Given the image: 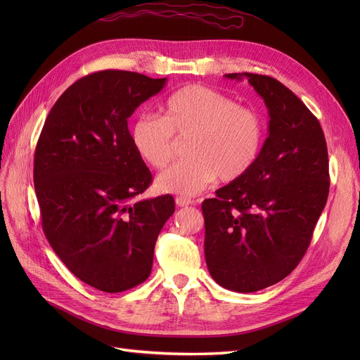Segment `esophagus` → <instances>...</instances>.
Returning a JSON list of instances; mask_svg holds the SVG:
<instances>
[{
    "instance_id": "obj_1",
    "label": "esophagus",
    "mask_w": 360,
    "mask_h": 360,
    "mask_svg": "<svg viewBox=\"0 0 360 360\" xmlns=\"http://www.w3.org/2000/svg\"><path fill=\"white\" fill-rule=\"evenodd\" d=\"M176 204H177L179 207H186V205H192V204H193V200L184 198V197H177V198H176Z\"/></svg>"
}]
</instances>
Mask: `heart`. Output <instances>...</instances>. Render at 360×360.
<instances>
[{
    "instance_id": "obj_1",
    "label": "heart",
    "mask_w": 360,
    "mask_h": 360,
    "mask_svg": "<svg viewBox=\"0 0 360 360\" xmlns=\"http://www.w3.org/2000/svg\"><path fill=\"white\" fill-rule=\"evenodd\" d=\"M162 117L143 114L130 124V141L150 167L165 169L176 158V136H186L183 159L158 179L162 192L195 195L219 176L243 177L255 165L264 143V124L249 106L205 85L191 84L171 93Z\"/></svg>"
}]
</instances>
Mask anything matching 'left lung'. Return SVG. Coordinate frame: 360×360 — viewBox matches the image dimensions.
I'll return each mask as SVG.
<instances>
[{
	"mask_svg": "<svg viewBox=\"0 0 360 360\" xmlns=\"http://www.w3.org/2000/svg\"><path fill=\"white\" fill-rule=\"evenodd\" d=\"M243 78L269 110V136L243 177L202 201L204 254L212 278L224 288L254 292L297 267L329 195L328 146L320 122L275 78Z\"/></svg>",
	"mask_w": 360,
	"mask_h": 360,
	"instance_id": "8db88e82",
	"label": "left lung"
}]
</instances>
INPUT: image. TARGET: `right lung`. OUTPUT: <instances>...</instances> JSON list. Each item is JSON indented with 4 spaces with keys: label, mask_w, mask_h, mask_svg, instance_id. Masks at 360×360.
<instances>
[{
    "label": "right lung",
    "mask_w": 360,
    "mask_h": 360,
    "mask_svg": "<svg viewBox=\"0 0 360 360\" xmlns=\"http://www.w3.org/2000/svg\"><path fill=\"white\" fill-rule=\"evenodd\" d=\"M167 78L102 70L72 84L52 106L34 153L41 228L72 274L105 292L144 282L171 195L135 201L150 184L127 118Z\"/></svg>",
    "instance_id": "right-lung-1"
}]
</instances>
